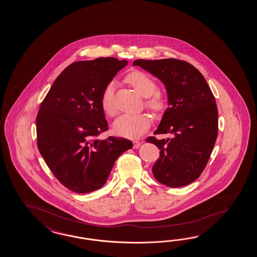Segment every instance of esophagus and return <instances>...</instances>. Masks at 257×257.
<instances>
[{
	"mask_svg": "<svg viewBox=\"0 0 257 257\" xmlns=\"http://www.w3.org/2000/svg\"><path fill=\"white\" fill-rule=\"evenodd\" d=\"M141 142L140 141H138V140H135L134 141V149H138L140 146H141Z\"/></svg>",
	"mask_w": 257,
	"mask_h": 257,
	"instance_id": "obj_1",
	"label": "esophagus"
}]
</instances>
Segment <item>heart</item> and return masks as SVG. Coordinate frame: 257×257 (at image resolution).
Instances as JSON below:
<instances>
[{"label":"heart","mask_w":257,"mask_h":257,"mask_svg":"<svg viewBox=\"0 0 257 257\" xmlns=\"http://www.w3.org/2000/svg\"><path fill=\"white\" fill-rule=\"evenodd\" d=\"M125 81L138 94L146 97L145 104L152 112L159 114L165 109L166 98L162 92L156 90V82L151 76L136 69L126 75ZM114 82L107 83L101 95V107L109 117L115 116L117 113L114 103ZM151 122L152 119L148 113L123 115L115 120L113 130L118 136L123 138H138L151 127Z\"/></svg>","instance_id":"obj_1"}]
</instances>
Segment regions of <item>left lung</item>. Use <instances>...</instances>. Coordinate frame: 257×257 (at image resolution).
I'll return each instance as SVG.
<instances>
[{
    "instance_id": "8db88e82",
    "label": "left lung",
    "mask_w": 257,
    "mask_h": 257,
    "mask_svg": "<svg viewBox=\"0 0 257 257\" xmlns=\"http://www.w3.org/2000/svg\"><path fill=\"white\" fill-rule=\"evenodd\" d=\"M164 83L169 106L154 135L174 137L146 141L156 145L160 158L152 172L170 188L187 186L206 167L218 135V110L205 78L191 64L175 58L138 59L133 63Z\"/></svg>"
}]
</instances>
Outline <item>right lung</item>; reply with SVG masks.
<instances>
[{
	"mask_svg": "<svg viewBox=\"0 0 257 257\" xmlns=\"http://www.w3.org/2000/svg\"><path fill=\"white\" fill-rule=\"evenodd\" d=\"M126 65L114 57L72 63L41 103L38 150L54 176L71 191L90 193L102 188L116 160L133 148L126 138H99L108 129L101 95Z\"/></svg>",
	"mask_w": 257,
	"mask_h": 257,
	"instance_id": "1",
	"label": "right lung"
}]
</instances>
